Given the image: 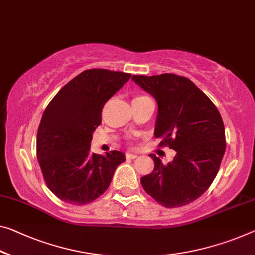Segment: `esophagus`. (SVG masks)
Instances as JSON below:
<instances>
[{"label":"esophagus","mask_w":255,"mask_h":255,"mask_svg":"<svg viewBox=\"0 0 255 255\" xmlns=\"http://www.w3.org/2000/svg\"><path fill=\"white\" fill-rule=\"evenodd\" d=\"M125 157L128 158V159H134V158L138 157V155L131 154V152H128V154H125Z\"/></svg>","instance_id":"1"}]
</instances>
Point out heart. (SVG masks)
I'll return each mask as SVG.
<instances>
[{
	"instance_id": "b5f03b06",
	"label": "heart",
	"mask_w": 255,
	"mask_h": 255,
	"mask_svg": "<svg viewBox=\"0 0 255 255\" xmlns=\"http://www.w3.org/2000/svg\"><path fill=\"white\" fill-rule=\"evenodd\" d=\"M142 98H146V96H136L133 100H139V99H142Z\"/></svg>"
}]
</instances>
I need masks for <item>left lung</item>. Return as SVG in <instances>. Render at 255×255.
<instances>
[{
	"label": "left lung",
	"mask_w": 255,
	"mask_h": 255,
	"mask_svg": "<svg viewBox=\"0 0 255 255\" xmlns=\"http://www.w3.org/2000/svg\"><path fill=\"white\" fill-rule=\"evenodd\" d=\"M132 80L158 105L155 136L158 146L177 151L166 165L156 155L151 173L140 179L158 204H189L209 189L226 150L225 125L218 108L189 78L175 74L133 75Z\"/></svg>",
	"instance_id": "8db88e82"
}]
</instances>
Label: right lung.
<instances>
[{
	"mask_svg": "<svg viewBox=\"0 0 255 255\" xmlns=\"http://www.w3.org/2000/svg\"><path fill=\"white\" fill-rule=\"evenodd\" d=\"M131 74L88 69L62 88L46 106L38 125L36 156L49 189L68 204L85 205L103 195L122 151L91 154L92 133L101 124L105 104Z\"/></svg>",
	"mask_w": 255,
	"mask_h": 255,
	"instance_id": "1",
	"label": "right lung"
}]
</instances>
